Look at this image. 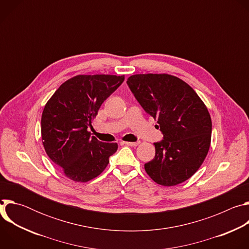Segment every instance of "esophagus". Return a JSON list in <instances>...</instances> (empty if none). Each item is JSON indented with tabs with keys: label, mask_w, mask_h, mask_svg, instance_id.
Returning <instances> with one entry per match:
<instances>
[{
	"label": "esophagus",
	"mask_w": 249,
	"mask_h": 249,
	"mask_svg": "<svg viewBox=\"0 0 249 249\" xmlns=\"http://www.w3.org/2000/svg\"><path fill=\"white\" fill-rule=\"evenodd\" d=\"M122 144L130 146V147H136L139 145V142H122Z\"/></svg>",
	"instance_id": "esophagus-1"
}]
</instances>
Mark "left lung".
Returning a JSON list of instances; mask_svg holds the SVG:
<instances>
[{
    "label": "left lung",
    "instance_id": "8db88e82",
    "mask_svg": "<svg viewBox=\"0 0 249 249\" xmlns=\"http://www.w3.org/2000/svg\"><path fill=\"white\" fill-rule=\"evenodd\" d=\"M127 85L163 135L154 144L156 156L145 163L146 172L162 186L189 179L211 145L212 120L205 103L188 84L168 74L133 75Z\"/></svg>",
    "mask_w": 249,
    "mask_h": 249
}]
</instances>
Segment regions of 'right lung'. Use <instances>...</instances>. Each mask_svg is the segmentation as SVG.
<instances>
[{
    "mask_svg": "<svg viewBox=\"0 0 249 249\" xmlns=\"http://www.w3.org/2000/svg\"><path fill=\"white\" fill-rule=\"evenodd\" d=\"M124 76L78 75L63 83L45 104L41 137L46 154L76 182H88L107 166L117 143H102L89 127Z\"/></svg>",
    "mask_w": 249,
    "mask_h": 249,
    "instance_id": "1",
    "label": "right lung"
}]
</instances>
